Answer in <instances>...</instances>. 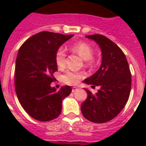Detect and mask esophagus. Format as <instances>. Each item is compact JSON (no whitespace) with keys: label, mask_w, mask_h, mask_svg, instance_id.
<instances>
[{"label":"esophagus","mask_w":146,"mask_h":146,"mask_svg":"<svg viewBox=\"0 0 146 146\" xmlns=\"http://www.w3.org/2000/svg\"><path fill=\"white\" fill-rule=\"evenodd\" d=\"M77 90H78V88H76V87H73V88H72V92H75L76 91H77Z\"/></svg>","instance_id":"34e87169"}]
</instances>
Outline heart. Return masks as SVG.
I'll use <instances>...</instances> for the list:
<instances>
[{
    "mask_svg": "<svg viewBox=\"0 0 146 146\" xmlns=\"http://www.w3.org/2000/svg\"><path fill=\"white\" fill-rule=\"evenodd\" d=\"M70 50L78 54L85 60V65L87 66H92L95 63V60L93 58L94 56V48L87 42H78L73 44L70 46ZM66 51L62 48H59L56 51L54 60L57 66L59 69H63L66 66ZM85 76L83 72H73L67 71L62 76V81L65 84L70 85H76L80 80L83 79Z\"/></svg>",
    "mask_w": 146,
    "mask_h": 146,
    "instance_id": "heart-1",
    "label": "heart"
}]
</instances>
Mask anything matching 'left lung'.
<instances>
[{
  "label": "left lung",
  "instance_id": "obj_1",
  "mask_svg": "<svg viewBox=\"0 0 146 146\" xmlns=\"http://www.w3.org/2000/svg\"><path fill=\"white\" fill-rule=\"evenodd\" d=\"M86 37L95 40L101 48L100 68L84 80L92 88H100L96 94L85 89L88 98L80 106L86 119L97 123L113 119L125 106L131 88V73L124 53L111 40L100 34Z\"/></svg>",
  "mask_w": 146,
  "mask_h": 146
}]
</instances>
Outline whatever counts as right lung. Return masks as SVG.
I'll list each match as a JSON object with an SVG mask.
<instances>
[{
  "mask_svg": "<svg viewBox=\"0 0 146 146\" xmlns=\"http://www.w3.org/2000/svg\"><path fill=\"white\" fill-rule=\"evenodd\" d=\"M73 36L43 31L27 40L19 48L15 62V92L24 110L36 120L57 118L62 100L72 92L70 86L56 91L51 84L58 71L56 51Z\"/></svg>",
  "mask_w": 146,
  "mask_h": 146,
  "instance_id": "add662e5",
  "label": "right lung"
}]
</instances>
